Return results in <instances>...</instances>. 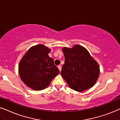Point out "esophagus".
<instances>
[{
	"mask_svg": "<svg viewBox=\"0 0 120 120\" xmlns=\"http://www.w3.org/2000/svg\"><path fill=\"white\" fill-rule=\"evenodd\" d=\"M57 68H59V71H60V72H61V68H62L61 66H60V65H59V66H57Z\"/></svg>",
	"mask_w": 120,
	"mask_h": 120,
	"instance_id": "34e87169",
	"label": "esophagus"
}]
</instances>
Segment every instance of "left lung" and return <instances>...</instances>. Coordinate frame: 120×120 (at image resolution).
I'll return each mask as SVG.
<instances>
[{
    "instance_id": "1",
    "label": "left lung",
    "mask_w": 120,
    "mask_h": 120,
    "mask_svg": "<svg viewBox=\"0 0 120 120\" xmlns=\"http://www.w3.org/2000/svg\"><path fill=\"white\" fill-rule=\"evenodd\" d=\"M65 56L61 75L70 88L83 92L92 87L100 73L98 63L85 48L75 45L72 48L64 47Z\"/></svg>"
}]
</instances>
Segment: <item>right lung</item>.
<instances>
[{
    "mask_svg": "<svg viewBox=\"0 0 120 120\" xmlns=\"http://www.w3.org/2000/svg\"><path fill=\"white\" fill-rule=\"evenodd\" d=\"M50 49L43 44L33 46L26 52L19 65V73L24 83L35 90L46 88L59 75V70L49 56Z\"/></svg>",
    "mask_w": 120,
    "mask_h": 120,
    "instance_id": "obj_1",
    "label": "right lung"
}]
</instances>
